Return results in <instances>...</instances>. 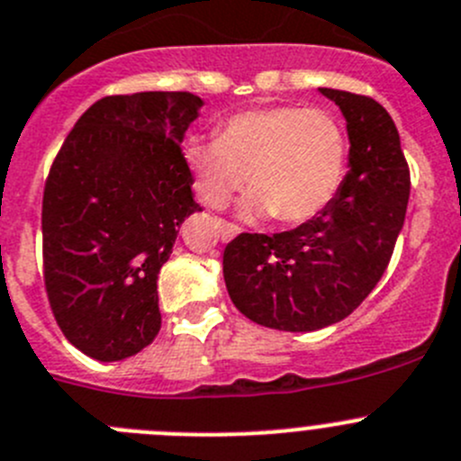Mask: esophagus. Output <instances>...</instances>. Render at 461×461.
Returning a JSON list of instances; mask_svg holds the SVG:
<instances>
[{
    "instance_id": "obj_1",
    "label": "esophagus",
    "mask_w": 461,
    "mask_h": 461,
    "mask_svg": "<svg viewBox=\"0 0 461 461\" xmlns=\"http://www.w3.org/2000/svg\"><path fill=\"white\" fill-rule=\"evenodd\" d=\"M238 233H240V226H235V223L230 221H219V235H221L223 242L233 240Z\"/></svg>"
}]
</instances>
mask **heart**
<instances>
[{
	"mask_svg": "<svg viewBox=\"0 0 461 461\" xmlns=\"http://www.w3.org/2000/svg\"><path fill=\"white\" fill-rule=\"evenodd\" d=\"M185 160L196 194L210 208H223L249 174V214L303 223L339 192L348 169V138L328 111L256 108L221 122L217 140L187 144Z\"/></svg>",
	"mask_w": 461,
	"mask_h": 461,
	"instance_id": "heart-1",
	"label": "heart"
}]
</instances>
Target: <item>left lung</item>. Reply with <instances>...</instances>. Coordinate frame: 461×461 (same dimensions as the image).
I'll list each match as a JSON object with an SVG mask.
<instances>
[{
    "label": "left lung",
    "instance_id": "obj_1",
    "mask_svg": "<svg viewBox=\"0 0 461 461\" xmlns=\"http://www.w3.org/2000/svg\"><path fill=\"white\" fill-rule=\"evenodd\" d=\"M341 108L350 169L335 199L283 233H240L223 251L235 308L265 328L308 332L348 317L392 260L410 199V167L375 99L321 87Z\"/></svg>",
    "mask_w": 461,
    "mask_h": 461
}]
</instances>
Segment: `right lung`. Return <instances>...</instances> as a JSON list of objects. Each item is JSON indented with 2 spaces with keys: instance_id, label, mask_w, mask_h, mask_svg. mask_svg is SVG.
I'll return each mask as SVG.
<instances>
[{
  "instance_id": "1",
  "label": "right lung",
  "mask_w": 461,
  "mask_h": 461,
  "mask_svg": "<svg viewBox=\"0 0 461 461\" xmlns=\"http://www.w3.org/2000/svg\"><path fill=\"white\" fill-rule=\"evenodd\" d=\"M192 92L111 95L77 120L42 194V276L63 335L102 362L131 357L160 330L158 271L199 212L181 149Z\"/></svg>"
}]
</instances>
